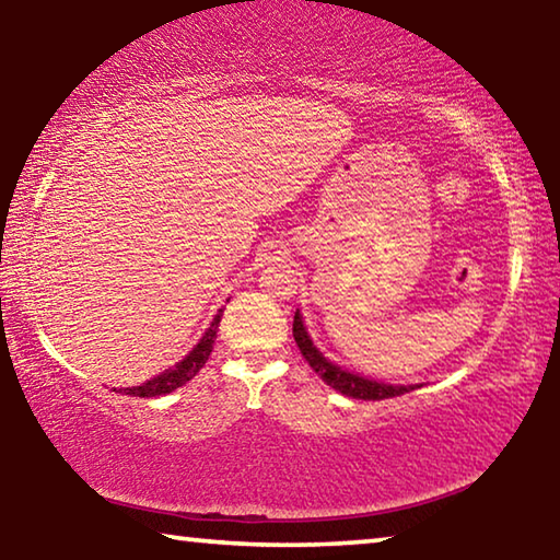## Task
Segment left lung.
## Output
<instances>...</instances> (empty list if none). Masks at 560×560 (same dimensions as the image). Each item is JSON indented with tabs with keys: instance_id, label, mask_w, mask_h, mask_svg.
I'll return each instance as SVG.
<instances>
[{
	"instance_id": "1",
	"label": "left lung",
	"mask_w": 560,
	"mask_h": 560,
	"mask_svg": "<svg viewBox=\"0 0 560 560\" xmlns=\"http://www.w3.org/2000/svg\"><path fill=\"white\" fill-rule=\"evenodd\" d=\"M293 338H296V346L303 353V358L308 360V365L314 368V371L324 377V383L336 387L338 393H343L348 397H355V400H385V397H397V395H405L415 390V385L405 387V385H385V383H375V381H368V377H360L353 375L348 371H340L338 365L328 363V360L318 353L311 343V338L306 334V328H303V320L299 316H293Z\"/></svg>"
}]
</instances>
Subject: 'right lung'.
<instances>
[{"label": "right lung", "mask_w": 560, "mask_h": 560, "mask_svg": "<svg viewBox=\"0 0 560 560\" xmlns=\"http://www.w3.org/2000/svg\"><path fill=\"white\" fill-rule=\"evenodd\" d=\"M220 318H222V314H217V318L212 320V326L207 328V334L202 336L200 343L192 348V353H189L185 360H179L175 368H170V371L160 373L158 377H153V381H148L143 385L126 387L122 393L132 395V397H158V395L173 393V390H177V387H183L187 381H192V377L202 371V365L207 363V358H210V353H212Z\"/></svg>", "instance_id": "obj_1"}]
</instances>
